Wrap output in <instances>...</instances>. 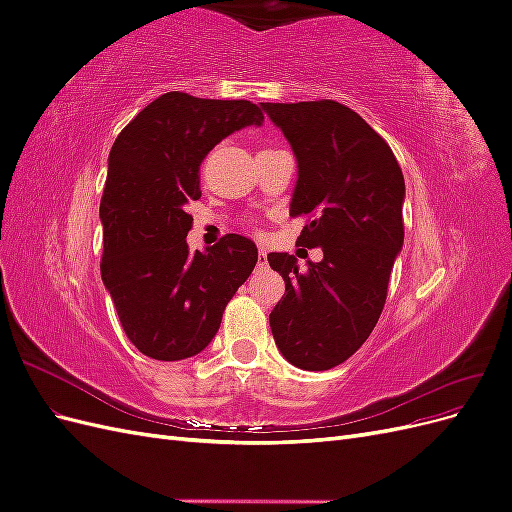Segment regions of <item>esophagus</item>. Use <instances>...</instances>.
I'll list each match as a JSON object with an SVG mask.
<instances>
[{"label":"esophagus","mask_w":512,"mask_h":512,"mask_svg":"<svg viewBox=\"0 0 512 512\" xmlns=\"http://www.w3.org/2000/svg\"><path fill=\"white\" fill-rule=\"evenodd\" d=\"M262 267H267V250H260V254H258V269H262Z\"/></svg>","instance_id":"obj_1"}]
</instances>
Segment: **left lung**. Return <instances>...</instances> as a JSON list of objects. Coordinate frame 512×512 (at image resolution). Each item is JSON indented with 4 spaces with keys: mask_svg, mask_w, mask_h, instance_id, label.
Here are the masks:
<instances>
[{
    "mask_svg": "<svg viewBox=\"0 0 512 512\" xmlns=\"http://www.w3.org/2000/svg\"><path fill=\"white\" fill-rule=\"evenodd\" d=\"M297 158L290 215H314L301 245L322 247L320 262L271 252L286 294L269 314L282 356L299 369H331L359 350L386 301L404 247L406 183L384 138L352 108L333 102H262Z\"/></svg>",
    "mask_w": 512,
    "mask_h": 512,
    "instance_id": "obj_1",
    "label": "left lung"
}]
</instances>
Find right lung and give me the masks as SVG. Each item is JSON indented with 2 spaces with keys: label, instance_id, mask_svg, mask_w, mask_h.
<instances>
[{
  "label": "right lung",
  "instance_id": "1",
  "mask_svg": "<svg viewBox=\"0 0 512 512\" xmlns=\"http://www.w3.org/2000/svg\"><path fill=\"white\" fill-rule=\"evenodd\" d=\"M262 121L247 100L168 91L121 130L108 153L102 282L128 339L151 359L183 361L203 352L256 267V245L241 235L190 254L185 205L200 198L198 170L207 153Z\"/></svg>",
  "mask_w": 512,
  "mask_h": 512
}]
</instances>
